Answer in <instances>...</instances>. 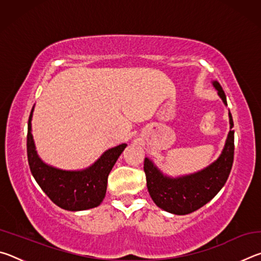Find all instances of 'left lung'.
<instances>
[{
    "instance_id": "1",
    "label": "left lung",
    "mask_w": 261,
    "mask_h": 261,
    "mask_svg": "<svg viewBox=\"0 0 261 261\" xmlns=\"http://www.w3.org/2000/svg\"><path fill=\"white\" fill-rule=\"evenodd\" d=\"M220 98L227 105L226 94L218 82H213ZM230 127L233 126L232 116L229 113ZM233 130L228 138L220 158L204 170L179 178H170L162 175L158 168L145 158L144 171L146 175L149 196L160 208L169 213L185 215L199 210L218 194L230 174L233 162Z\"/></svg>"
}]
</instances>
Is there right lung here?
Segmentation results:
<instances>
[{
  "instance_id": "add662e5",
  "label": "right lung",
  "mask_w": 261,
  "mask_h": 261,
  "mask_svg": "<svg viewBox=\"0 0 261 261\" xmlns=\"http://www.w3.org/2000/svg\"><path fill=\"white\" fill-rule=\"evenodd\" d=\"M31 110L28 124V160L31 173L49 199L67 211H84L99 206L107 190V180L118 156L126 144L106 151L94 165L84 170L68 171L47 166L35 151L31 134Z\"/></svg>"
}]
</instances>
